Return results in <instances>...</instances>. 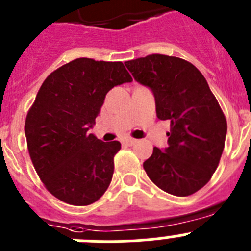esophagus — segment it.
<instances>
[{
  "label": "esophagus",
  "mask_w": 251,
  "mask_h": 251,
  "mask_svg": "<svg viewBox=\"0 0 251 251\" xmlns=\"http://www.w3.org/2000/svg\"><path fill=\"white\" fill-rule=\"evenodd\" d=\"M124 145H127V146H133V145H136V142L137 139L134 138H127V139H124Z\"/></svg>",
  "instance_id": "1"
}]
</instances>
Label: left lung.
I'll return each mask as SVG.
<instances>
[{
  "label": "left lung",
  "mask_w": 251,
  "mask_h": 251,
  "mask_svg": "<svg viewBox=\"0 0 251 251\" xmlns=\"http://www.w3.org/2000/svg\"><path fill=\"white\" fill-rule=\"evenodd\" d=\"M124 64L152 89L158 119L171 122L168 147L153 148L143 168L167 194H195L211 179L225 146L227 123L219 101L200 70L181 57L152 54Z\"/></svg>",
  "instance_id": "left-lung-1"
}]
</instances>
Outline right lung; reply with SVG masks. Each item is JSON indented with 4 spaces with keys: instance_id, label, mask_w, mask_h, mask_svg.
Masks as SVG:
<instances>
[{
    "instance_id": "add662e5",
    "label": "right lung",
    "mask_w": 251,
    "mask_h": 251,
    "mask_svg": "<svg viewBox=\"0 0 251 251\" xmlns=\"http://www.w3.org/2000/svg\"><path fill=\"white\" fill-rule=\"evenodd\" d=\"M129 81L122 61L79 57L54 70L37 92L26 115L27 150L46 190L60 201L90 205L109 187L121 143L88 130L106 93Z\"/></svg>"
}]
</instances>
